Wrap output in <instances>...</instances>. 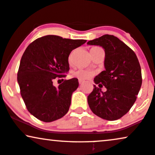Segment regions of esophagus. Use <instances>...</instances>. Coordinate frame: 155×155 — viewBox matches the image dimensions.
<instances>
[{"label":"esophagus","instance_id":"obj_1","mask_svg":"<svg viewBox=\"0 0 155 155\" xmlns=\"http://www.w3.org/2000/svg\"><path fill=\"white\" fill-rule=\"evenodd\" d=\"M84 82V80H82V79H79V83L80 84H83Z\"/></svg>","mask_w":155,"mask_h":155}]
</instances>
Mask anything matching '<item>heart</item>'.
<instances>
[{
  "mask_svg": "<svg viewBox=\"0 0 155 155\" xmlns=\"http://www.w3.org/2000/svg\"><path fill=\"white\" fill-rule=\"evenodd\" d=\"M94 74V72L89 70L87 69H79L78 71L74 72V76L76 77L79 78L80 79H87L91 77V76Z\"/></svg>",
  "mask_w": 155,
  "mask_h": 155,
  "instance_id": "b5f03b06",
  "label": "heart"
}]
</instances>
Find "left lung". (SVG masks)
Returning a JSON list of instances; mask_svg holds the SVG:
<instances>
[{
	"instance_id": "left-lung-1",
	"label": "left lung",
	"mask_w": 155,
	"mask_h": 155,
	"mask_svg": "<svg viewBox=\"0 0 155 155\" xmlns=\"http://www.w3.org/2000/svg\"><path fill=\"white\" fill-rule=\"evenodd\" d=\"M87 44L101 46L105 51V70L94 79L99 88L94 85L87 97L88 104L97 116L117 120L132 108L142 86L138 58L130 47L113 35H104ZM103 85L107 88L105 92L101 91Z\"/></svg>"
}]
</instances>
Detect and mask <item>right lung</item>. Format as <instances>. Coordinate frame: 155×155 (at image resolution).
<instances>
[{
  "mask_svg": "<svg viewBox=\"0 0 155 155\" xmlns=\"http://www.w3.org/2000/svg\"><path fill=\"white\" fill-rule=\"evenodd\" d=\"M86 42L48 35L33 41L23 53L18 83L27 109L39 120L51 122L68 112L72 94L79 87L78 79L64 80L57 88L53 81L65 77L70 53Z\"/></svg>",
  "mask_w": 155,
  "mask_h": 155,
  "instance_id": "add662e5",
  "label": "right lung"
}]
</instances>
